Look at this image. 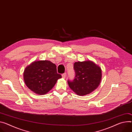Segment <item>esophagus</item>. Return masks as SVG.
Returning <instances> with one entry per match:
<instances>
[{
	"mask_svg": "<svg viewBox=\"0 0 132 132\" xmlns=\"http://www.w3.org/2000/svg\"><path fill=\"white\" fill-rule=\"evenodd\" d=\"M66 73H64V74H63L62 75V77L63 78H65V77H66Z\"/></svg>",
	"mask_w": 132,
	"mask_h": 132,
	"instance_id": "esophagus-1",
	"label": "esophagus"
}]
</instances>
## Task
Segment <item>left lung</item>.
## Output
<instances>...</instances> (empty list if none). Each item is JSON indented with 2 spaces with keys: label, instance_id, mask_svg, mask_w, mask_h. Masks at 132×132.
Returning a JSON list of instances; mask_svg holds the SVG:
<instances>
[{
  "label": "left lung",
  "instance_id": "1",
  "mask_svg": "<svg viewBox=\"0 0 132 132\" xmlns=\"http://www.w3.org/2000/svg\"><path fill=\"white\" fill-rule=\"evenodd\" d=\"M75 76L68 80L69 87L78 95H86L96 88L102 78L101 68L91 61L78 62L74 64Z\"/></svg>",
  "mask_w": 132,
  "mask_h": 132
}]
</instances>
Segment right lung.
<instances>
[{
	"instance_id": "obj_1",
	"label": "right lung",
	"mask_w": 132,
	"mask_h": 132,
	"mask_svg": "<svg viewBox=\"0 0 132 132\" xmlns=\"http://www.w3.org/2000/svg\"><path fill=\"white\" fill-rule=\"evenodd\" d=\"M62 77L57 72L56 66L49 61L34 62L23 72L26 86L36 94L44 95L48 92Z\"/></svg>"
}]
</instances>
